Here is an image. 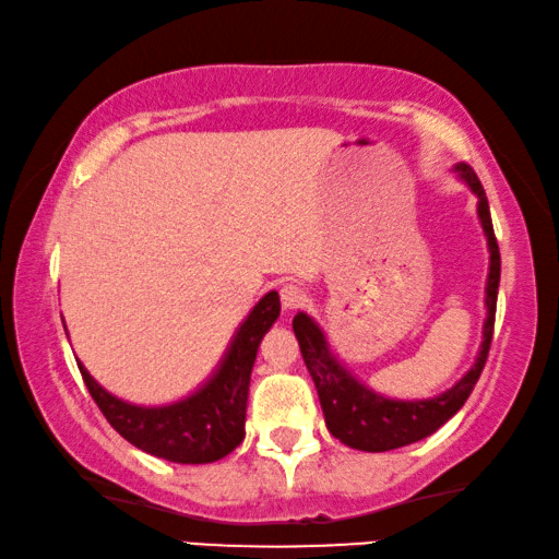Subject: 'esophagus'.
<instances>
[{"mask_svg":"<svg viewBox=\"0 0 559 559\" xmlns=\"http://www.w3.org/2000/svg\"><path fill=\"white\" fill-rule=\"evenodd\" d=\"M306 300H308L306 290L300 288L298 283H283L281 286V304L286 311H296V308L306 306Z\"/></svg>","mask_w":559,"mask_h":559,"instance_id":"esophagus-1","label":"esophagus"}]
</instances>
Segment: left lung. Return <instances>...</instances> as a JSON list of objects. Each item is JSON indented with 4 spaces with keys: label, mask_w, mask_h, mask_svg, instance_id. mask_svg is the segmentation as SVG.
Instances as JSON below:
<instances>
[{
    "label": "left lung",
    "mask_w": 559,
    "mask_h": 559,
    "mask_svg": "<svg viewBox=\"0 0 559 559\" xmlns=\"http://www.w3.org/2000/svg\"><path fill=\"white\" fill-rule=\"evenodd\" d=\"M453 174H457V179L477 197V218H480L483 234L487 238V253H490L485 281L487 316L483 325V343L471 370L453 388H448L440 395L420 397V401H397V397L380 395L343 366L341 358L331 350L323 328L311 316L300 311L294 318L300 356H304L308 373L316 383L328 430L348 448L366 450V453H385V450L411 445V442L432 436L440 425H445L465 405L485 368L492 341L495 308H498L500 248L495 241L490 206H487L480 179L467 164H455Z\"/></svg>",
    "instance_id": "8db88e82"
}]
</instances>
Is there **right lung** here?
<instances>
[{"label": "right lung", "mask_w": 559, "mask_h": 559, "mask_svg": "<svg viewBox=\"0 0 559 559\" xmlns=\"http://www.w3.org/2000/svg\"><path fill=\"white\" fill-rule=\"evenodd\" d=\"M278 316V294L269 290L236 328L214 373L193 393L166 405H136L123 401L96 383L82 360L76 366L104 418L131 445L154 457H164L168 463H216L246 438V401L255 353Z\"/></svg>", "instance_id": "obj_1"}]
</instances>
